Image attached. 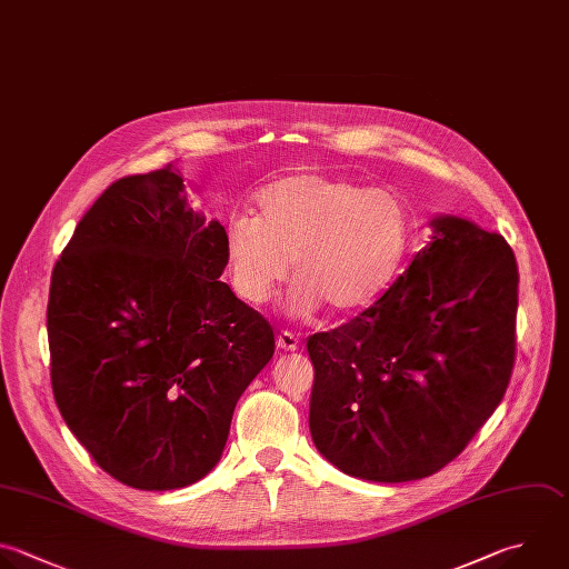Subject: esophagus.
Returning a JSON list of instances; mask_svg holds the SVG:
<instances>
[{"label": "esophagus", "instance_id": "obj_1", "mask_svg": "<svg viewBox=\"0 0 569 569\" xmlns=\"http://www.w3.org/2000/svg\"><path fill=\"white\" fill-rule=\"evenodd\" d=\"M276 345H278L280 351H296L300 347L298 338L291 331H280L278 338H276Z\"/></svg>", "mask_w": 569, "mask_h": 569}]
</instances>
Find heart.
<instances>
[{
  "label": "heart",
  "instance_id": "b5f03b06",
  "mask_svg": "<svg viewBox=\"0 0 569 569\" xmlns=\"http://www.w3.org/2000/svg\"><path fill=\"white\" fill-rule=\"evenodd\" d=\"M260 216L233 213L222 233L229 282L247 305H262L298 278L287 307L307 318L327 305L351 313L376 300L409 244V211L385 189L347 178L296 173L258 196Z\"/></svg>",
  "mask_w": 569,
  "mask_h": 569
}]
</instances>
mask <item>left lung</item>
I'll return each instance as SVG.
<instances>
[{
	"mask_svg": "<svg viewBox=\"0 0 569 569\" xmlns=\"http://www.w3.org/2000/svg\"><path fill=\"white\" fill-rule=\"evenodd\" d=\"M347 325L309 336V429L340 471L407 482L451 462L500 405L516 353L509 244L456 216Z\"/></svg>",
	"mask_w": 569,
	"mask_h": 569,
	"instance_id": "left-lung-1",
	"label": "left lung"
}]
</instances>
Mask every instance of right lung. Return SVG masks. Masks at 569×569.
<instances>
[{"mask_svg":"<svg viewBox=\"0 0 569 569\" xmlns=\"http://www.w3.org/2000/svg\"><path fill=\"white\" fill-rule=\"evenodd\" d=\"M222 233L169 164L113 182L56 262L53 396L93 460L129 487L204 478L273 356L271 325L220 282Z\"/></svg>","mask_w":569,"mask_h":569,"instance_id":"right-lung-1","label":"right lung"}]
</instances>
